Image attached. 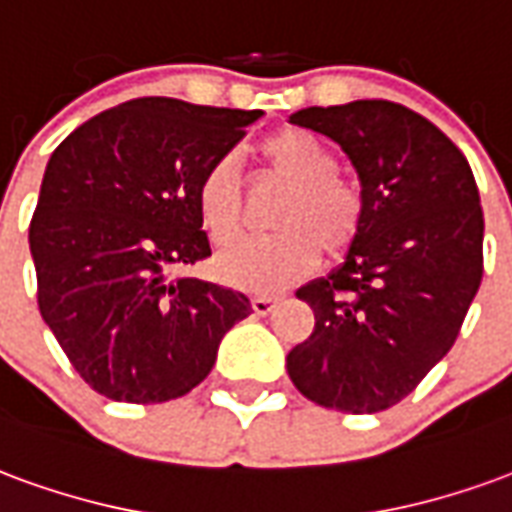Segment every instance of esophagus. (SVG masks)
<instances>
[{"label": "esophagus", "instance_id": "34e87169", "mask_svg": "<svg viewBox=\"0 0 512 512\" xmlns=\"http://www.w3.org/2000/svg\"><path fill=\"white\" fill-rule=\"evenodd\" d=\"M274 307H277V299H271V296H255V299H252V310H255V315H268Z\"/></svg>", "mask_w": 512, "mask_h": 512}]
</instances>
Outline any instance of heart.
<instances>
[{
    "instance_id": "heart-1",
    "label": "heart",
    "mask_w": 512,
    "mask_h": 512,
    "mask_svg": "<svg viewBox=\"0 0 512 512\" xmlns=\"http://www.w3.org/2000/svg\"><path fill=\"white\" fill-rule=\"evenodd\" d=\"M271 175L288 183L266 238H249L216 257L219 277L249 293H277L310 274L321 246L343 255L362 233L365 197L354 180L337 175L332 150L301 128H285L260 142ZM194 205L205 233L224 246L241 233V189L233 156L211 161L197 180Z\"/></svg>"
}]
</instances>
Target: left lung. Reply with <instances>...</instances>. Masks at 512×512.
Returning a JSON list of instances; mask_svg holds the SVG:
<instances>
[{
  "label": "left lung",
  "instance_id": "obj_1",
  "mask_svg": "<svg viewBox=\"0 0 512 512\" xmlns=\"http://www.w3.org/2000/svg\"><path fill=\"white\" fill-rule=\"evenodd\" d=\"M290 123L340 145L365 197L362 233L296 296L315 329L288 354L312 403L345 414L395 406L439 365L483 279L472 167L430 120L392 101L307 106Z\"/></svg>",
  "mask_w": 512,
  "mask_h": 512
}]
</instances>
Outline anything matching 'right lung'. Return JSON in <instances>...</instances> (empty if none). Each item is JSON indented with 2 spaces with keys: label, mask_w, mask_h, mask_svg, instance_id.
Here are the masks:
<instances>
[{
  "label": "right lung",
  "mask_w": 512,
  "mask_h": 512,
  "mask_svg": "<svg viewBox=\"0 0 512 512\" xmlns=\"http://www.w3.org/2000/svg\"><path fill=\"white\" fill-rule=\"evenodd\" d=\"M260 117L136 98L51 153L29 224L40 315L95 392L120 403L186 395L252 312L238 290L169 274L211 255L197 180Z\"/></svg>",
  "instance_id": "right-lung-1"
}]
</instances>
